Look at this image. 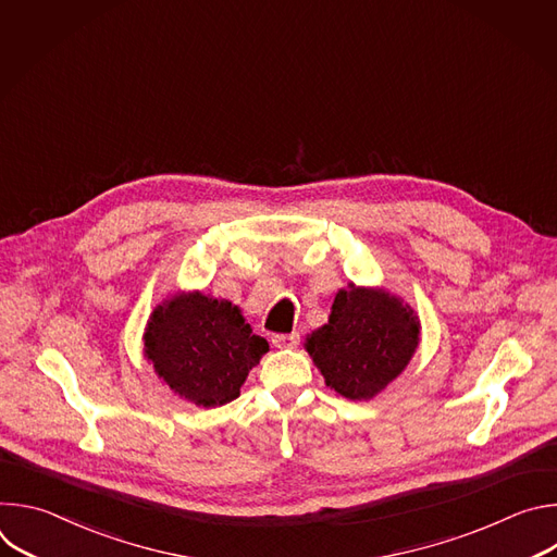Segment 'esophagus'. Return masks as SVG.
<instances>
[{"mask_svg": "<svg viewBox=\"0 0 557 557\" xmlns=\"http://www.w3.org/2000/svg\"><path fill=\"white\" fill-rule=\"evenodd\" d=\"M271 344L275 348H295L299 344V333H290V335H273Z\"/></svg>", "mask_w": 557, "mask_h": 557, "instance_id": "1", "label": "esophagus"}]
</instances>
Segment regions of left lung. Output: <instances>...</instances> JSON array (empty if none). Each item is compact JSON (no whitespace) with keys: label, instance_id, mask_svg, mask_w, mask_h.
I'll list each match as a JSON object with an SVG mask.
<instances>
[{"label":"left lung","instance_id":"1","mask_svg":"<svg viewBox=\"0 0 557 557\" xmlns=\"http://www.w3.org/2000/svg\"><path fill=\"white\" fill-rule=\"evenodd\" d=\"M419 342V317L401 297L350 284L335 295L329 324L310 333L304 348L331 389L370 401L406 370Z\"/></svg>","mask_w":557,"mask_h":557}]
</instances>
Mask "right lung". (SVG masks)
<instances>
[{"label":"right lung","instance_id":"add662e5","mask_svg":"<svg viewBox=\"0 0 557 557\" xmlns=\"http://www.w3.org/2000/svg\"><path fill=\"white\" fill-rule=\"evenodd\" d=\"M143 342L158 379L198 408L237 399L249 370L269 352V342L253 335L240 308L200 290L158 304Z\"/></svg>","mask_w":557,"mask_h":557}]
</instances>
